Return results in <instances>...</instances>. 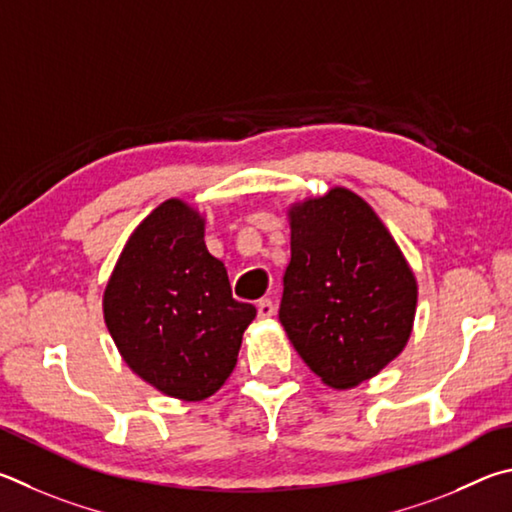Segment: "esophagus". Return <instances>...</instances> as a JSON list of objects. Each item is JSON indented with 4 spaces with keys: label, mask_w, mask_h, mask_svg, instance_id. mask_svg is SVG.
Returning a JSON list of instances; mask_svg holds the SVG:
<instances>
[{
    "label": "esophagus",
    "mask_w": 512,
    "mask_h": 512,
    "mask_svg": "<svg viewBox=\"0 0 512 512\" xmlns=\"http://www.w3.org/2000/svg\"><path fill=\"white\" fill-rule=\"evenodd\" d=\"M256 308H258V317L261 319H270L274 315V303L270 299H261Z\"/></svg>",
    "instance_id": "1"
}]
</instances>
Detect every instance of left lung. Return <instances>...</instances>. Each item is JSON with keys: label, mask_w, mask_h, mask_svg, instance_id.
Returning a JSON list of instances; mask_svg holds the SVG:
<instances>
[{"label": "left lung", "mask_w": 512, "mask_h": 512, "mask_svg": "<svg viewBox=\"0 0 512 512\" xmlns=\"http://www.w3.org/2000/svg\"><path fill=\"white\" fill-rule=\"evenodd\" d=\"M288 218L281 324L321 382L357 387L407 346L416 276L378 213L348 188L292 204Z\"/></svg>", "instance_id": "left-lung-1"}]
</instances>
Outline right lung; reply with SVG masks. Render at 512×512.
I'll list each match as a JSON object with an SVG mask.
<instances>
[{
	"instance_id": "obj_1",
	"label": "right lung",
	"mask_w": 512,
	"mask_h": 512,
	"mask_svg": "<svg viewBox=\"0 0 512 512\" xmlns=\"http://www.w3.org/2000/svg\"><path fill=\"white\" fill-rule=\"evenodd\" d=\"M103 317L143 382L197 402L227 382L256 308L231 297L224 263L206 249L202 213L170 197L125 242Z\"/></svg>"
}]
</instances>
